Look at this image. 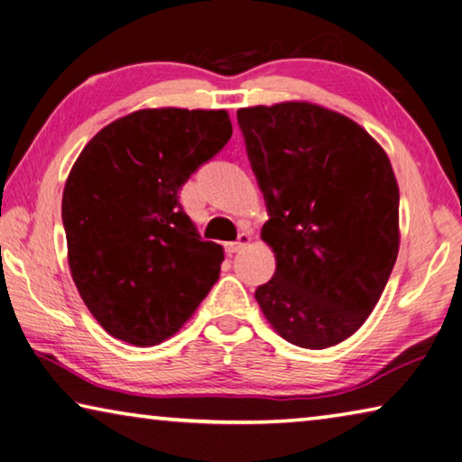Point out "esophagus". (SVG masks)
<instances>
[{
    "label": "esophagus",
    "mask_w": 462,
    "mask_h": 462,
    "mask_svg": "<svg viewBox=\"0 0 462 462\" xmlns=\"http://www.w3.org/2000/svg\"><path fill=\"white\" fill-rule=\"evenodd\" d=\"M249 241H252V236H249L247 231H241L237 241H229V244H226V252H231V254L241 252V249H244Z\"/></svg>",
    "instance_id": "obj_1"
}]
</instances>
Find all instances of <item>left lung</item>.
Returning <instances> with one entry per match:
<instances>
[{"label": "left lung", "instance_id": "1", "mask_svg": "<svg viewBox=\"0 0 462 462\" xmlns=\"http://www.w3.org/2000/svg\"><path fill=\"white\" fill-rule=\"evenodd\" d=\"M276 254L255 289L286 342L323 350L350 337L399 252V188L383 147L354 120L309 102L237 110Z\"/></svg>", "mask_w": 462, "mask_h": 462}]
</instances>
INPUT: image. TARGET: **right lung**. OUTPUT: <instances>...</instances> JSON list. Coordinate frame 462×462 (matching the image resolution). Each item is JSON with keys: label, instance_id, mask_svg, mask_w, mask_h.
Returning <instances> with one entry per match:
<instances>
[{"label": "right lung", "instance_id": "obj_1", "mask_svg": "<svg viewBox=\"0 0 462 462\" xmlns=\"http://www.w3.org/2000/svg\"><path fill=\"white\" fill-rule=\"evenodd\" d=\"M231 134L225 110L151 108L83 147L60 217L73 282L110 336L163 342L218 281L223 247L202 241L178 194Z\"/></svg>", "mask_w": 462, "mask_h": 462}]
</instances>
